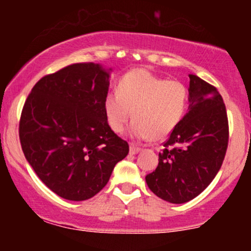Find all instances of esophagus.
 I'll return each instance as SVG.
<instances>
[{"label":"esophagus","mask_w":251,"mask_h":251,"mask_svg":"<svg viewBox=\"0 0 251 251\" xmlns=\"http://www.w3.org/2000/svg\"><path fill=\"white\" fill-rule=\"evenodd\" d=\"M140 150H142V149L133 145V144H131V145H129V153H131V154H137L138 152H140Z\"/></svg>","instance_id":"1"}]
</instances>
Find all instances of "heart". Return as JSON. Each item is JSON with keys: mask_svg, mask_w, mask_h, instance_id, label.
<instances>
[{"mask_svg": "<svg viewBox=\"0 0 251 251\" xmlns=\"http://www.w3.org/2000/svg\"><path fill=\"white\" fill-rule=\"evenodd\" d=\"M188 100L189 92L183 82L133 70L120 79L117 92L105 97L103 112L109 127L117 133L125 129L132 112V137L160 140L180 123Z\"/></svg>", "mask_w": 251, "mask_h": 251, "instance_id": "heart-1", "label": "heart"}]
</instances>
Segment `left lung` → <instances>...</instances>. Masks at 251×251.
Masks as SVG:
<instances>
[{"label": "left lung", "mask_w": 251, "mask_h": 251, "mask_svg": "<svg viewBox=\"0 0 251 251\" xmlns=\"http://www.w3.org/2000/svg\"><path fill=\"white\" fill-rule=\"evenodd\" d=\"M189 112L164 143L145 177L155 196L174 204L194 200L220 171L229 142L226 105L217 88L189 74Z\"/></svg>", "instance_id": "1"}]
</instances>
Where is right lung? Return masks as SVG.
Listing matches in <instances>:
<instances>
[{"label":"right lung","mask_w":251,"mask_h":251,"mask_svg":"<svg viewBox=\"0 0 251 251\" xmlns=\"http://www.w3.org/2000/svg\"><path fill=\"white\" fill-rule=\"evenodd\" d=\"M109 68L73 63L43 76L25 100L20 142L37 177L57 196L86 201L107 184L128 144L112 131L103 112Z\"/></svg>","instance_id":"obj_1"}]
</instances>
